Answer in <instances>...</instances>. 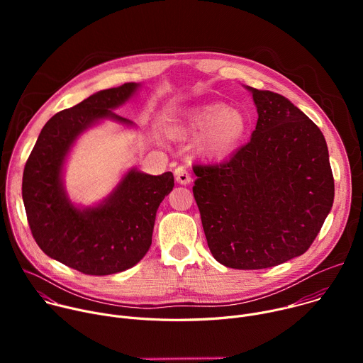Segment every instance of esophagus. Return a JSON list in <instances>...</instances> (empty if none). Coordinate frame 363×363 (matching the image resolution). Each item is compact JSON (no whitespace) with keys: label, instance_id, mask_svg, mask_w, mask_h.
I'll return each instance as SVG.
<instances>
[{"label":"esophagus","instance_id":"obj_1","mask_svg":"<svg viewBox=\"0 0 363 363\" xmlns=\"http://www.w3.org/2000/svg\"><path fill=\"white\" fill-rule=\"evenodd\" d=\"M174 175H175L177 182L181 184V185H188V184L191 182V175H189V172H188L184 167H178V168L175 169Z\"/></svg>","mask_w":363,"mask_h":363}]
</instances>
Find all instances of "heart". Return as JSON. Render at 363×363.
I'll return each mask as SVG.
<instances>
[{"instance_id":"heart-1","label":"heart","mask_w":363,"mask_h":363,"mask_svg":"<svg viewBox=\"0 0 363 363\" xmlns=\"http://www.w3.org/2000/svg\"><path fill=\"white\" fill-rule=\"evenodd\" d=\"M247 129L248 121L240 109L210 103L186 111L171 133L177 139H189L198 134L194 143L198 157L220 161L238 149Z\"/></svg>"}]
</instances>
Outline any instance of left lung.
<instances>
[{
    "label": "left lung",
    "instance_id": "left-lung-1",
    "mask_svg": "<svg viewBox=\"0 0 363 363\" xmlns=\"http://www.w3.org/2000/svg\"><path fill=\"white\" fill-rule=\"evenodd\" d=\"M258 121L220 165L194 167L210 251L225 267L260 270L308 250L329 216L335 182L320 129L277 93L245 86Z\"/></svg>",
    "mask_w": 363,
    "mask_h": 363
}]
</instances>
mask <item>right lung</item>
<instances>
[{"label":"right lung","mask_w":363,"mask_h":363,"mask_svg":"<svg viewBox=\"0 0 363 363\" xmlns=\"http://www.w3.org/2000/svg\"><path fill=\"white\" fill-rule=\"evenodd\" d=\"M139 83L100 90L62 111L41 129L23 174V201L31 234L51 258L80 273L108 276L138 264L152 244L157 211L174 188L172 172L149 175L129 169L101 202H72L63 171L77 138L112 121L133 122L113 112L136 93Z\"/></svg>","instance_id":"right-lung-1"}]
</instances>
